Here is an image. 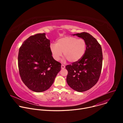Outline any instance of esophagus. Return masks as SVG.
Returning <instances> with one entry per match:
<instances>
[{"label":"esophagus","mask_w":123,"mask_h":123,"mask_svg":"<svg viewBox=\"0 0 123 123\" xmlns=\"http://www.w3.org/2000/svg\"><path fill=\"white\" fill-rule=\"evenodd\" d=\"M65 68V66L64 65H61V68L62 69H64V68Z\"/></svg>","instance_id":"34e87169"}]
</instances>
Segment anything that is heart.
<instances>
[{"label":"heart","mask_w":123,"mask_h":123,"mask_svg":"<svg viewBox=\"0 0 123 123\" xmlns=\"http://www.w3.org/2000/svg\"><path fill=\"white\" fill-rule=\"evenodd\" d=\"M86 42L83 39L74 37H65L58 39L56 44L51 43L49 49L51 55L55 61H59L63 55L64 60L75 62L84 55L86 49Z\"/></svg>","instance_id":"obj_1"}]
</instances>
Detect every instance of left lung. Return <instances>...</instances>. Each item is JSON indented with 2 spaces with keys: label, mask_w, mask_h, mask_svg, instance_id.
I'll return each mask as SVG.
<instances>
[{
  "label": "left lung",
  "mask_w": 123,
  "mask_h": 123,
  "mask_svg": "<svg viewBox=\"0 0 123 123\" xmlns=\"http://www.w3.org/2000/svg\"><path fill=\"white\" fill-rule=\"evenodd\" d=\"M75 35L86 41V49L80 59L66 66L68 72L66 80L73 90L83 92L91 89L99 79L102 68V50L100 44L90 33L83 32Z\"/></svg>",
  "instance_id": "obj_1"
}]
</instances>
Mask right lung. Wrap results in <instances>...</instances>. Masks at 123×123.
<instances>
[{"instance_id": "right-lung-1", "label": "right lung", "mask_w": 123, "mask_h": 123, "mask_svg": "<svg viewBox=\"0 0 123 123\" xmlns=\"http://www.w3.org/2000/svg\"><path fill=\"white\" fill-rule=\"evenodd\" d=\"M50 40L37 33L25 40L19 48L18 66L21 79L32 91L40 92L53 84L61 64L52 57Z\"/></svg>"}]
</instances>
